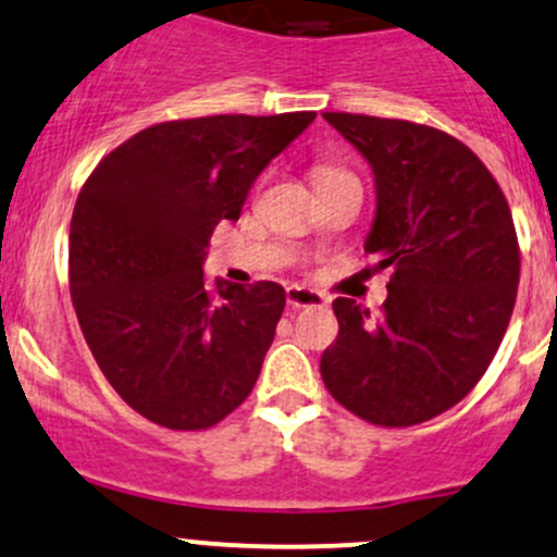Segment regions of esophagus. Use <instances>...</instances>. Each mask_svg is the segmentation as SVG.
<instances>
[{
	"label": "esophagus",
	"mask_w": 557,
	"mask_h": 557,
	"mask_svg": "<svg viewBox=\"0 0 557 557\" xmlns=\"http://www.w3.org/2000/svg\"><path fill=\"white\" fill-rule=\"evenodd\" d=\"M286 302H289L292 308H317V306H324V295L317 289H306V286H286Z\"/></svg>",
	"instance_id": "esophagus-1"
}]
</instances>
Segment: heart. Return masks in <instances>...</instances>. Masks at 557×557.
I'll list each match as a JSON object with an SVG mask.
<instances>
[{
    "label": "heart",
    "mask_w": 557,
    "mask_h": 557,
    "mask_svg": "<svg viewBox=\"0 0 557 557\" xmlns=\"http://www.w3.org/2000/svg\"><path fill=\"white\" fill-rule=\"evenodd\" d=\"M341 174H346V171L332 169V165H317V169H313V185H319V182L332 180V176H341Z\"/></svg>",
    "instance_id": "b5f03b06"
}]
</instances>
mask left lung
Instances as JSON below:
<instances>
[{"label":"left lung","instance_id":"obj_1","mask_svg":"<svg viewBox=\"0 0 557 557\" xmlns=\"http://www.w3.org/2000/svg\"><path fill=\"white\" fill-rule=\"evenodd\" d=\"M375 176L364 251L392 268L377 319L332 302L337 341L321 354L332 397L375 426H416L461 403L496 357L520 281L502 187L467 145L407 120L324 112Z\"/></svg>","mask_w":557,"mask_h":557}]
</instances>
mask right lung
Wrapping results in <instances>:
<instances>
[{"mask_svg":"<svg viewBox=\"0 0 557 557\" xmlns=\"http://www.w3.org/2000/svg\"><path fill=\"white\" fill-rule=\"evenodd\" d=\"M317 112L214 114L139 131L94 169L69 227V289L96 364L158 426L198 432L244 403L284 313L273 281L203 278L220 220Z\"/></svg>","mask_w":557,"mask_h":557,"instance_id":"1","label":"right lung"}]
</instances>
